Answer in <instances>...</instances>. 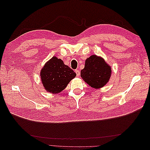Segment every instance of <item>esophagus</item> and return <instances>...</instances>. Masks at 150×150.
<instances>
[{"mask_svg": "<svg viewBox=\"0 0 150 150\" xmlns=\"http://www.w3.org/2000/svg\"><path fill=\"white\" fill-rule=\"evenodd\" d=\"M75 72H76V73L77 76H79L80 75V72H79V70L76 69V70L75 71Z\"/></svg>", "mask_w": 150, "mask_h": 150, "instance_id": "esophagus-1", "label": "esophagus"}]
</instances>
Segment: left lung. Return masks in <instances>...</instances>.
<instances>
[{"instance_id":"obj_1","label":"left lung","mask_w":150,"mask_h":150,"mask_svg":"<svg viewBox=\"0 0 150 150\" xmlns=\"http://www.w3.org/2000/svg\"><path fill=\"white\" fill-rule=\"evenodd\" d=\"M111 72V67L103 57L91 55L85 61L84 68L81 71V76L91 87L99 89L109 82Z\"/></svg>"}]
</instances>
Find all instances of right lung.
I'll return each mask as SVG.
<instances>
[{
    "mask_svg": "<svg viewBox=\"0 0 150 150\" xmlns=\"http://www.w3.org/2000/svg\"><path fill=\"white\" fill-rule=\"evenodd\" d=\"M76 76L73 70L56 56L46 62L40 72L43 87L52 94L61 93Z\"/></svg>",
    "mask_w": 150,
    "mask_h": 150,
    "instance_id": "add662e5",
    "label": "right lung"
}]
</instances>
